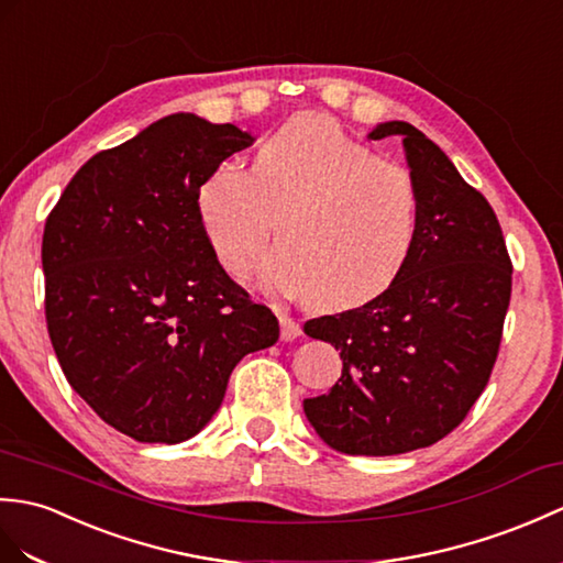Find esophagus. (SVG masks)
<instances>
[{
	"label": "esophagus",
	"instance_id": "obj_1",
	"mask_svg": "<svg viewBox=\"0 0 563 563\" xmlns=\"http://www.w3.org/2000/svg\"><path fill=\"white\" fill-rule=\"evenodd\" d=\"M278 321H280V341L290 343L295 338L302 335V325H299V321H295L292 317H287V313H280Z\"/></svg>",
	"mask_w": 563,
	"mask_h": 563
}]
</instances>
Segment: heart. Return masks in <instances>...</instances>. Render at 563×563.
Listing matches in <instances>:
<instances>
[{
  "label": "heart",
  "instance_id": "1",
  "mask_svg": "<svg viewBox=\"0 0 563 563\" xmlns=\"http://www.w3.org/2000/svg\"><path fill=\"white\" fill-rule=\"evenodd\" d=\"M196 213L228 276L266 261L271 287L302 292L321 311L355 309L388 292L408 268L422 196L400 165L350 139L329 117L299 114L254 153L252 169L220 165L196 191Z\"/></svg>",
  "mask_w": 563,
  "mask_h": 563
}]
</instances>
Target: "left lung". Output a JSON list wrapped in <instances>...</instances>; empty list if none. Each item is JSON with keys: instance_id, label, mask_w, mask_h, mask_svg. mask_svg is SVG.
Here are the masks:
<instances>
[{"instance_id": "1", "label": "left lung", "mask_w": 563, "mask_h": 563, "mask_svg": "<svg viewBox=\"0 0 563 563\" xmlns=\"http://www.w3.org/2000/svg\"><path fill=\"white\" fill-rule=\"evenodd\" d=\"M386 136H402L422 196L410 264L374 302L305 323L343 360L341 378L307 398L305 415L347 455L408 453L459 427L489 382L511 302V258L485 196L420 129L394 120L367 134Z\"/></svg>"}]
</instances>
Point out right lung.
<instances>
[{
  "instance_id": "add662e5",
  "label": "right lung",
  "mask_w": 563,
  "mask_h": 563,
  "mask_svg": "<svg viewBox=\"0 0 563 563\" xmlns=\"http://www.w3.org/2000/svg\"><path fill=\"white\" fill-rule=\"evenodd\" d=\"M256 139L191 112L93 155L43 234L45 317L71 388L141 443H179L213 420L228 378L278 341L208 244L196 191Z\"/></svg>"
}]
</instances>
